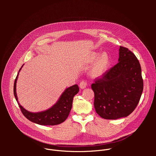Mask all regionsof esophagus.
<instances>
[{
	"instance_id": "obj_1",
	"label": "esophagus",
	"mask_w": 156,
	"mask_h": 156,
	"mask_svg": "<svg viewBox=\"0 0 156 156\" xmlns=\"http://www.w3.org/2000/svg\"><path fill=\"white\" fill-rule=\"evenodd\" d=\"M86 86H87V83L85 81H82L80 83V87L81 89H84L86 87Z\"/></svg>"
}]
</instances>
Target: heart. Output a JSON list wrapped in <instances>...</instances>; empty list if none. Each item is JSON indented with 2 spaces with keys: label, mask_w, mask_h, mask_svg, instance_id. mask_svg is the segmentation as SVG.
<instances>
[{
  "label": "heart",
  "mask_w": 156,
  "mask_h": 156,
  "mask_svg": "<svg viewBox=\"0 0 156 156\" xmlns=\"http://www.w3.org/2000/svg\"><path fill=\"white\" fill-rule=\"evenodd\" d=\"M94 61L96 62L91 70L90 74L93 78H100L108 70L110 65V57L105 52L101 55L99 52H93L88 55L87 62L93 63Z\"/></svg>",
  "instance_id": "heart-1"
}]
</instances>
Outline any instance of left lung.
<instances>
[{
  "label": "left lung",
  "mask_w": 156,
  "mask_h": 156,
  "mask_svg": "<svg viewBox=\"0 0 156 156\" xmlns=\"http://www.w3.org/2000/svg\"><path fill=\"white\" fill-rule=\"evenodd\" d=\"M94 105L104 119L126 117L136 107L143 90L140 63L128 49L120 47L119 62L91 85Z\"/></svg>",
  "instance_id": "left-lung-1"
}]
</instances>
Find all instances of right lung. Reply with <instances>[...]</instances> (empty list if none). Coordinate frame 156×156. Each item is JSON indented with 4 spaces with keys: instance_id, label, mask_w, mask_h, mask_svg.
I'll return each mask as SVG.
<instances>
[{
    "instance_id": "1",
    "label": "right lung",
    "mask_w": 156,
    "mask_h": 156,
    "mask_svg": "<svg viewBox=\"0 0 156 156\" xmlns=\"http://www.w3.org/2000/svg\"><path fill=\"white\" fill-rule=\"evenodd\" d=\"M24 65V64H23ZM23 65L18 71L14 82L13 93L18 104L24 116L31 122L41 125H55L60 124L67 119L72 107L73 97L79 92V87L75 84L69 87L63 92L57 102L49 109L39 112H31L21 106L18 101L16 91V81L19 72Z\"/></svg>"
}]
</instances>
